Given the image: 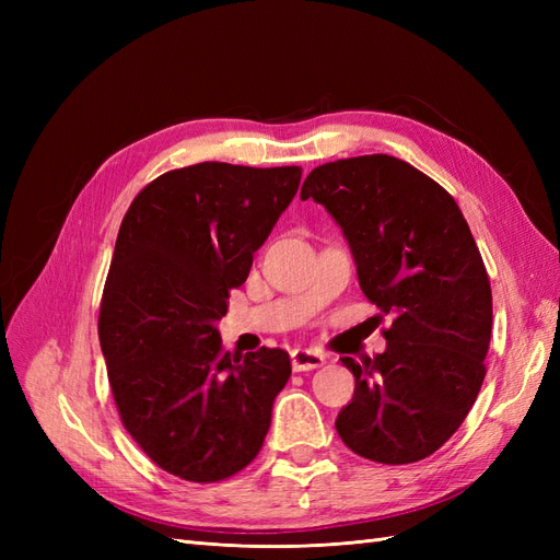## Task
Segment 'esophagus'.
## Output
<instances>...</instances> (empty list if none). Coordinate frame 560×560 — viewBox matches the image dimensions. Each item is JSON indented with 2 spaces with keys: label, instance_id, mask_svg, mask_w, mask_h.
I'll list each match as a JSON object with an SVG mask.
<instances>
[{
  "label": "esophagus",
  "instance_id": "34e87169",
  "mask_svg": "<svg viewBox=\"0 0 560 560\" xmlns=\"http://www.w3.org/2000/svg\"><path fill=\"white\" fill-rule=\"evenodd\" d=\"M290 358H292L294 371H313V369H319L322 364H325V354L306 350V348H294Z\"/></svg>",
  "mask_w": 560,
  "mask_h": 560
}]
</instances>
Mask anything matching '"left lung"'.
I'll list each match as a JSON object with an SVG mask.
<instances>
[{"instance_id": "8db88e82", "label": "left lung", "mask_w": 560, "mask_h": 560, "mask_svg": "<svg viewBox=\"0 0 560 560\" xmlns=\"http://www.w3.org/2000/svg\"><path fill=\"white\" fill-rule=\"evenodd\" d=\"M301 198L334 217L364 296L393 315L381 354L341 360L354 395L336 432L366 460H422L463 425L486 376L493 296L479 247L453 196L387 154L315 167Z\"/></svg>"}]
</instances>
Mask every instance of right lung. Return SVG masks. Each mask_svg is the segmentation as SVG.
I'll list each match as a JSON object with an SVG mask.
<instances>
[{
  "mask_svg": "<svg viewBox=\"0 0 560 560\" xmlns=\"http://www.w3.org/2000/svg\"><path fill=\"white\" fill-rule=\"evenodd\" d=\"M299 182L296 165H189L144 186L118 229L100 348L124 428L179 479L212 483L247 467L292 376L280 348L222 352L217 322Z\"/></svg>",
  "mask_w": 560,
  "mask_h": 560,
  "instance_id": "1",
  "label": "right lung"
}]
</instances>
